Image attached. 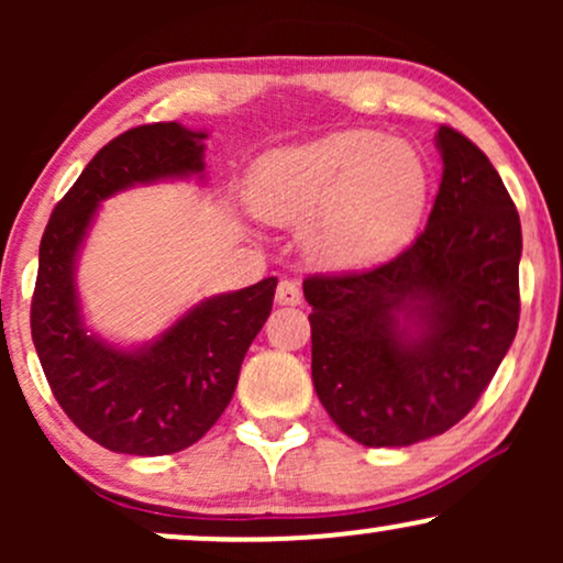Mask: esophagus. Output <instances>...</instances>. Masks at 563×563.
<instances>
[{
	"instance_id": "1",
	"label": "esophagus",
	"mask_w": 563,
	"mask_h": 563,
	"mask_svg": "<svg viewBox=\"0 0 563 563\" xmlns=\"http://www.w3.org/2000/svg\"><path fill=\"white\" fill-rule=\"evenodd\" d=\"M275 301L280 307H296V303H301V288L294 280H280L275 290Z\"/></svg>"
}]
</instances>
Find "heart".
Instances as JSON below:
<instances>
[{
	"mask_svg": "<svg viewBox=\"0 0 563 563\" xmlns=\"http://www.w3.org/2000/svg\"><path fill=\"white\" fill-rule=\"evenodd\" d=\"M245 203L269 224H303V251L322 267L365 269L399 254L421 228L429 169L410 142L341 129L256 161Z\"/></svg>",
	"mask_w": 563,
	"mask_h": 563,
	"instance_id": "heart-1",
	"label": "heart"
}]
</instances>
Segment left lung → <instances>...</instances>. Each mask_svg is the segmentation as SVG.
Instances as JSON below:
<instances>
[{"label": "left lung", "instance_id": "1", "mask_svg": "<svg viewBox=\"0 0 563 563\" xmlns=\"http://www.w3.org/2000/svg\"><path fill=\"white\" fill-rule=\"evenodd\" d=\"M437 147L442 183L416 243L367 273L303 280L314 391L365 448L452 429L519 328V211L468 137L439 126Z\"/></svg>", "mask_w": 563, "mask_h": 563}]
</instances>
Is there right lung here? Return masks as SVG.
Here are the masks:
<instances>
[{"mask_svg": "<svg viewBox=\"0 0 563 563\" xmlns=\"http://www.w3.org/2000/svg\"><path fill=\"white\" fill-rule=\"evenodd\" d=\"M206 132L177 121L108 142L55 206L38 245L31 339L57 405L89 439L124 455H172L219 421L251 341L273 312L277 277L209 296L142 346H115L84 322L76 267L106 198L161 179H203Z\"/></svg>", "mask_w": 563, "mask_h": 563, "instance_id": "right-lung-1", "label": "right lung"}]
</instances>
